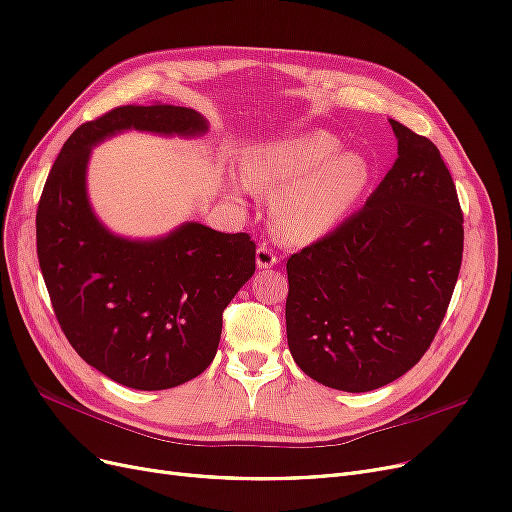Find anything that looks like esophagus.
<instances>
[{
    "label": "esophagus",
    "instance_id": "34e87169",
    "mask_svg": "<svg viewBox=\"0 0 512 512\" xmlns=\"http://www.w3.org/2000/svg\"><path fill=\"white\" fill-rule=\"evenodd\" d=\"M255 263L259 270H266V268H272L278 263V257L268 249V246H259L257 253H255Z\"/></svg>",
    "mask_w": 512,
    "mask_h": 512
}]
</instances>
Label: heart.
Instances as JSON below:
<instances>
[{
  "mask_svg": "<svg viewBox=\"0 0 512 512\" xmlns=\"http://www.w3.org/2000/svg\"><path fill=\"white\" fill-rule=\"evenodd\" d=\"M373 181V164L363 151H344L327 130L263 143L244 158V181L230 192L274 198L272 232L285 246H308L331 236L361 204Z\"/></svg>",
  "mask_w": 512,
  "mask_h": 512,
  "instance_id": "1",
  "label": "heart"
}]
</instances>
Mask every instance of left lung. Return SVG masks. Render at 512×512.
<instances>
[{
    "label": "left lung",
    "instance_id": "8db88e82",
    "mask_svg": "<svg viewBox=\"0 0 512 512\" xmlns=\"http://www.w3.org/2000/svg\"><path fill=\"white\" fill-rule=\"evenodd\" d=\"M399 158L365 206L287 261V342L318 384L369 392L428 350L456 287L464 219L441 151L388 120Z\"/></svg>",
    "mask_w": 512,
    "mask_h": 512
}]
</instances>
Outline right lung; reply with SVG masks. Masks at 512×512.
I'll list each match as a JSON object with an SVG mask.
<instances>
[{"label": "right lung", "instance_id": "add662e5", "mask_svg": "<svg viewBox=\"0 0 512 512\" xmlns=\"http://www.w3.org/2000/svg\"><path fill=\"white\" fill-rule=\"evenodd\" d=\"M126 130L196 139L208 120L187 107L124 105L82 124L46 179L37 259L75 352L126 388L166 390L213 363L223 310L255 274V242L198 221L156 238L111 232L88 198V162Z\"/></svg>", "mask_w": 512, "mask_h": 512}]
</instances>
